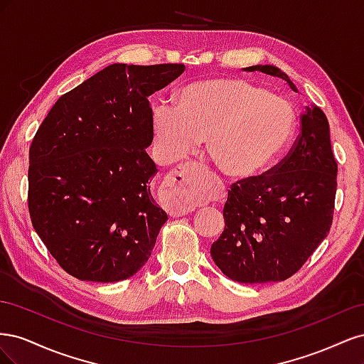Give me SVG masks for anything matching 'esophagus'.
<instances>
[{
  "instance_id": "1",
  "label": "esophagus",
  "mask_w": 364,
  "mask_h": 364,
  "mask_svg": "<svg viewBox=\"0 0 364 364\" xmlns=\"http://www.w3.org/2000/svg\"><path fill=\"white\" fill-rule=\"evenodd\" d=\"M176 181V179H174ZM168 186H173V182L168 185ZM165 209H167V213L170 217H183V215H188L190 213L194 211V208L191 206H185V205H167L165 206Z\"/></svg>"
}]
</instances>
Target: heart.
I'll use <instances>...</instances> for the list:
<instances>
[{"label":"heart","mask_w":364,"mask_h":364,"mask_svg":"<svg viewBox=\"0 0 364 364\" xmlns=\"http://www.w3.org/2000/svg\"><path fill=\"white\" fill-rule=\"evenodd\" d=\"M151 127L162 156L183 159L200 141L218 170L232 179H252L277 167L290 149L297 112L287 98L235 77L194 82L178 94L174 109H153ZM173 205L193 206L199 199L183 188Z\"/></svg>","instance_id":"obj_1"}]
</instances>
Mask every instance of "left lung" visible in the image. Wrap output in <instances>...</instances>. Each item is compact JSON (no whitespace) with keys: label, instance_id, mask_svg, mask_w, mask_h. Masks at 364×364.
Masks as SVG:
<instances>
[{"label":"left lung","instance_id":"left-lung-1","mask_svg":"<svg viewBox=\"0 0 364 364\" xmlns=\"http://www.w3.org/2000/svg\"><path fill=\"white\" fill-rule=\"evenodd\" d=\"M289 83L273 65H255ZM337 162L329 124L321 107L306 106L301 134L270 173L230 185L223 208L225 229L211 257L228 278L243 284L285 281L299 270L333 225Z\"/></svg>","mask_w":364,"mask_h":364}]
</instances>
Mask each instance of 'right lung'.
<instances>
[{"label":"right lung","instance_id":"1","mask_svg":"<svg viewBox=\"0 0 364 364\" xmlns=\"http://www.w3.org/2000/svg\"><path fill=\"white\" fill-rule=\"evenodd\" d=\"M182 63H112L63 94L30 146L31 225L80 281H124L144 266L168 217L150 191L158 173L147 98Z\"/></svg>","mask_w":364,"mask_h":364}]
</instances>
